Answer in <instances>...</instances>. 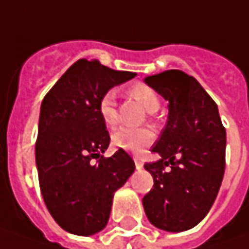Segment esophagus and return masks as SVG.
<instances>
[{
  "label": "esophagus",
  "mask_w": 249,
  "mask_h": 249,
  "mask_svg": "<svg viewBox=\"0 0 249 249\" xmlns=\"http://www.w3.org/2000/svg\"><path fill=\"white\" fill-rule=\"evenodd\" d=\"M134 163H136V167H137V169H142V162H141V160H140L139 158H134Z\"/></svg>",
  "instance_id": "esophagus-1"
}]
</instances>
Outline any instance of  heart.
<instances>
[{
	"label": "heart",
	"instance_id": "b5f03b06",
	"mask_svg": "<svg viewBox=\"0 0 249 249\" xmlns=\"http://www.w3.org/2000/svg\"><path fill=\"white\" fill-rule=\"evenodd\" d=\"M130 94L139 101L140 104L151 112L158 109L159 100L157 94L144 84H136L130 89ZM98 112L102 122L112 127L118 123V110H116V95L113 91H108L101 97L98 102ZM154 140V133L145 127H120L112 134V142L116 148L124 149L133 154H140Z\"/></svg>",
	"mask_w": 249,
	"mask_h": 249
}]
</instances>
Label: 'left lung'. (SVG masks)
<instances>
[{
	"label": "left lung",
	"mask_w": 249,
	"mask_h": 249,
	"mask_svg": "<svg viewBox=\"0 0 249 249\" xmlns=\"http://www.w3.org/2000/svg\"><path fill=\"white\" fill-rule=\"evenodd\" d=\"M144 83L167 101V122L145 163L154 188L142 198L151 225L169 233L193 229L209 212L225 175L226 130L215 101L196 79L170 69ZM168 169H166V167Z\"/></svg>",
	"instance_id": "left-lung-1"
}]
</instances>
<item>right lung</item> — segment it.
<instances>
[{"instance_id":"right-lung-1","label":"right lung","mask_w":249,"mask_h":249,"mask_svg":"<svg viewBox=\"0 0 249 249\" xmlns=\"http://www.w3.org/2000/svg\"><path fill=\"white\" fill-rule=\"evenodd\" d=\"M134 76L97 59H79L41 102L36 144L40 188L53 220L68 233L87 237L104 230L115 193L134 173L126 151L101 155L110 137L98 112L101 97Z\"/></svg>"}]
</instances>
